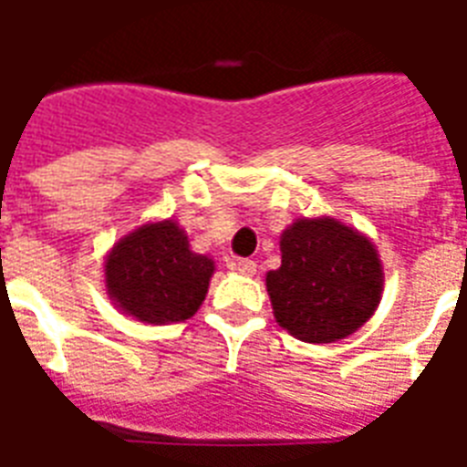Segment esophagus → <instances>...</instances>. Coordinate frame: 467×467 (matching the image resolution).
Masks as SVG:
<instances>
[{
	"label": "esophagus",
	"instance_id": "34e87169",
	"mask_svg": "<svg viewBox=\"0 0 467 467\" xmlns=\"http://www.w3.org/2000/svg\"><path fill=\"white\" fill-rule=\"evenodd\" d=\"M230 266H233L234 271L244 274V276H254V274H256V262H254V259H247V256H244V259H234Z\"/></svg>",
	"mask_w": 467,
	"mask_h": 467
}]
</instances>
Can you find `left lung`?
Listing matches in <instances>:
<instances>
[{"label": "left lung", "mask_w": 467, "mask_h": 467, "mask_svg": "<svg viewBox=\"0 0 467 467\" xmlns=\"http://www.w3.org/2000/svg\"><path fill=\"white\" fill-rule=\"evenodd\" d=\"M281 266L266 274L278 325L327 344L356 332L383 293L373 244L337 220H298L281 237Z\"/></svg>", "instance_id": "1"}]
</instances>
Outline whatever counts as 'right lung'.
Masks as SVG:
<instances>
[{"instance_id": "1", "label": "right lung", "mask_w": 467, "mask_h": 467, "mask_svg": "<svg viewBox=\"0 0 467 467\" xmlns=\"http://www.w3.org/2000/svg\"><path fill=\"white\" fill-rule=\"evenodd\" d=\"M211 276V259L193 254L171 220L135 230L106 259L109 296L128 315L152 325L193 317Z\"/></svg>"}]
</instances>
